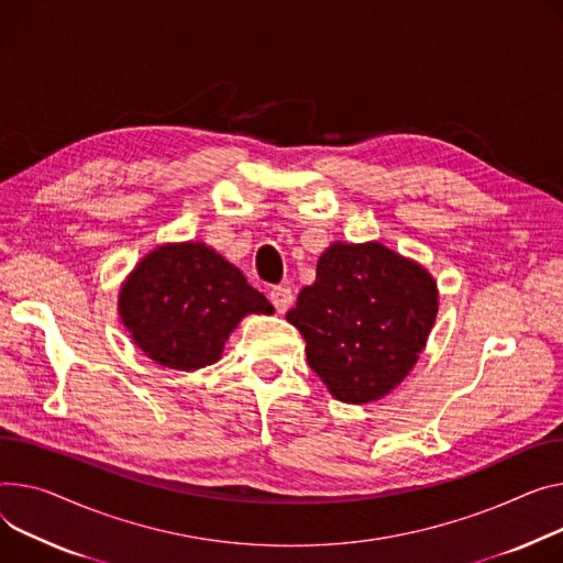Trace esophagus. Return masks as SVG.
<instances>
[{"label":"esophagus","mask_w":563,"mask_h":563,"mask_svg":"<svg viewBox=\"0 0 563 563\" xmlns=\"http://www.w3.org/2000/svg\"><path fill=\"white\" fill-rule=\"evenodd\" d=\"M269 301L274 303V308L278 312H285L291 306V301H294V294H291V289L287 285H276L269 291Z\"/></svg>","instance_id":"34e87169"}]
</instances>
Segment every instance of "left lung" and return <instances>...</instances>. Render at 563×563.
I'll list each match as a JSON object with an SVG mask.
<instances>
[{
  "label": "left lung",
  "instance_id": "left-lung-1",
  "mask_svg": "<svg viewBox=\"0 0 563 563\" xmlns=\"http://www.w3.org/2000/svg\"><path fill=\"white\" fill-rule=\"evenodd\" d=\"M432 276L378 242L332 244L287 321L310 368L344 402L387 396L417 364L439 308Z\"/></svg>",
  "mask_w": 563,
  "mask_h": 563
}]
</instances>
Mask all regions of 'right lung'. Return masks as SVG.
Returning a JSON list of instances; mask_svg holds the SVG:
<instances>
[{
    "label": "right lung",
    "instance_id": "right-lung-1",
    "mask_svg": "<svg viewBox=\"0 0 563 563\" xmlns=\"http://www.w3.org/2000/svg\"><path fill=\"white\" fill-rule=\"evenodd\" d=\"M272 312L265 294L201 242L158 246L120 291V317L133 342L178 371L217 362L242 317Z\"/></svg>",
    "mask_w": 563,
    "mask_h": 563
}]
</instances>
